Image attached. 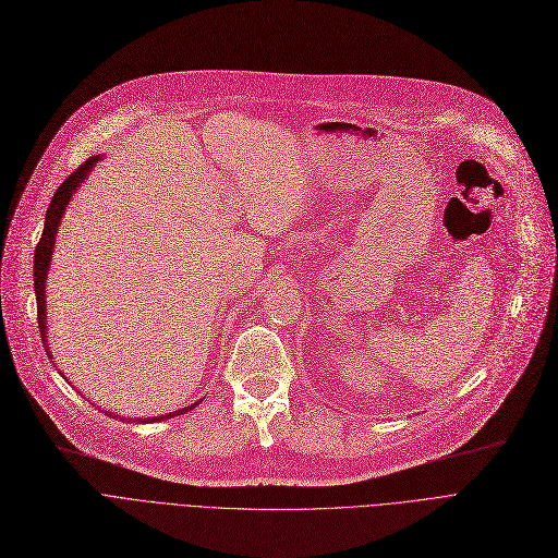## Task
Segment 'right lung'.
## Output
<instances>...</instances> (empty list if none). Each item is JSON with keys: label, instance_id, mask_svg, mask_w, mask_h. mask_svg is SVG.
Here are the masks:
<instances>
[{"label": "right lung", "instance_id": "1", "mask_svg": "<svg viewBox=\"0 0 558 558\" xmlns=\"http://www.w3.org/2000/svg\"><path fill=\"white\" fill-rule=\"evenodd\" d=\"M97 160H101V156H93L87 158L74 173H70L68 179L63 181V185L56 190L49 208H47V217H45V230H43V238L36 246V255H34V291H36V301H38V328H40V337H43V345H45V353L49 355L51 360V353H49V343H47V307H45V299H47V274H49V264H51V255H53V244H56V232H58V223H61V217L65 213V208L72 201V194L76 192V187H81V183L85 181V175L93 171V167L97 165ZM201 402V400H198ZM198 402L185 407V409H179V412H169L167 416H151V418H137V423H156V421H162V418H171V416H181L185 412H190V409H194ZM108 416L117 418L114 414L106 412ZM131 421V418H126ZM135 423V421H133Z\"/></svg>", "mask_w": 558, "mask_h": 558}]
</instances>
